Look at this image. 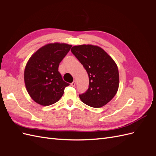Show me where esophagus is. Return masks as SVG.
<instances>
[{
	"mask_svg": "<svg viewBox=\"0 0 156 156\" xmlns=\"http://www.w3.org/2000/svg\"><path fill=\"white\" fill-rule=\"evenodd\" d=\"M71 85L72 87H75V85H76V82H75V81H73L72 83H71Z\"/></svg>",
	"mask_w": 156,
	"mask_h": 156,
	"instance_id": "1",
	"label": "esophagus"
}]
</instances>
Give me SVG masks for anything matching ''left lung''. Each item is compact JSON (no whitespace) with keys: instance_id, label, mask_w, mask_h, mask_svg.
Returning a JSON list of instances; mask_svg holds the SVG:
<instances>
[{"instance_id":"1","label":"left lung","mask_w":156,"mask_h":156,"mask_svg":"<svg viewBox=\"0 0 156 156\" xmlns=\"http://www.w3.org/2000/svg\"><path fill=\"white\" fill-rule=\"evenodd\" d=\"M71 51L83 66L89 77L88 90L79 94L81 100L94 108L104 106L119 89V73L115 61L98 46H73Z\"/></svg>"}]
</instances>
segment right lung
<instances>
[{
	"instance_id": "obj_1",
	"label": "right lung",
	"mask_w": 156,
	"mask_h": 156,
	"mask_svg": "<svg viewBox=\"0 0 156 156\" xmlns=\"http://www.w3.org/2000/svg\"><path fill=\"white\" fill-rule=\"evenodd\" d=\"M71 48L66 44H49L37 50L28 61L24 73L25 86L38 104L48 106L57 102L69 85L64 81L58 66Z\"/></svg>"
}]
</instances>
